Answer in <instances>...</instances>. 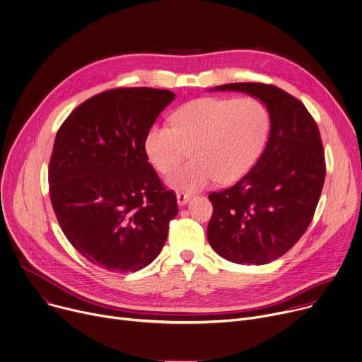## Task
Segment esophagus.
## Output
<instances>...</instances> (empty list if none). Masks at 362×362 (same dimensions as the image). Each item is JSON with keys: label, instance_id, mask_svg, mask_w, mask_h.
<instances>
[{"label": "esophagus", "instance_id": "esophagus-1", "mask_svg": "<svg viewBox=\"0 0 362 362\" xmlns=\"http://www.w3.org/2000/svg\"><path fill=\"white\" fill-rule=\"evenodd\" d=\"M189 199H191V194H187V192H178L177 194V202H178L180 206H184Z\"/></svg>", "mask_w": 362, "mask_h": 362}]
</instances>
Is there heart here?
I'll return each instance as SVG.
<instances>
[{
    "label": "heart",
    "mask_w": 362,
    "mask_h": 362,
    "mask_svg": "<svg viewBox=\"0 0 362 362\" xmlns=\"http://www.w3.org/2000/svg\"><path fill=\"white\" fill-rule=\"evenodd\" d=\"M173 121L151 125L144 150L157 171L170 174L192 147V161L168 178L171 188L187 192L241 178L259 157L271 125L265 104L251 97L198 98L178 108Z\"/></svg>",
    "instance_id": "obj_1"
}]
</instances>
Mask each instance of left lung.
<instances>
[{"instance_id":"1","label":"left lung","mask_w":362,"mask_h":362,"mask_svg":"<svg viewBox=\"0 0 362 362\" xmlns=\"http://www.w3.org/2000/svg\"><path fill=\"white\" fill-rule=\"evenodd\" d=\"M209 91L248 94L269 112V136L255 165L233 187L208 195L214 211L206 228L220 257L264 265L290 251L313 221L325 180L320 129L305 105L278 87L234 83Z\"/></svg>"}]
</instances>
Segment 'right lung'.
I'll list each match as a JSON object with an SVG mask.
<instances>
[{
	"mask_svg": "<svg viewBox=\"0 0 362 362\" xmlns=\"http://www.w3.org/2000/svg\"><path fill=\"white\" fill-rule=\"evenodd\" d=\"M175 94L115 88L83 103L59 127L48 168L49 197L66 240L93 264L135 272L161 252L178 214L144 150Z\"/></svg>",
	"mask_w": 362,
	"mask_h": 362,
	"instance_id": "right-lung-1",
	"label": "right lung"
}]
</instances>
